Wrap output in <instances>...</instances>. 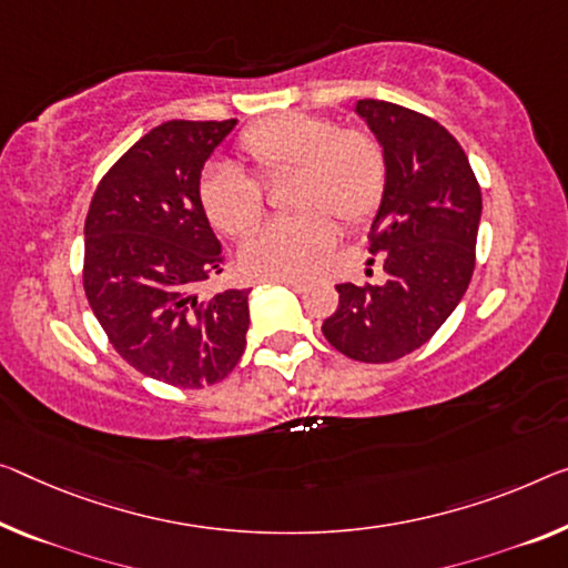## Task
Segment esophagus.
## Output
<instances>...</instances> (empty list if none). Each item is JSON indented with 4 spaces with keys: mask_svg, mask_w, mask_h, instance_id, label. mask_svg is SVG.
Listing matches in <instances>:
<instances>
[{
    "mask_svg": "<svg viewBox=\"0 0 568 568\" xmlns=\"http://www.w3.org/2000/svg\"><path fill=\"white\" fill-rule=\"evenodd\" d=\"M272 282L290 286V290H294V292H302L304 290V282H300V278H272Z\"/></svg>",
    "mask_w": 568,
    "mask_h": 568,
    "instance_id": "esophagus-1",
    "label": "esophagus"
}]
</instances>
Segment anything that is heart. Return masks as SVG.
<instances>
[{
	"instance_id": "heart-1",
	"label": "heart",
	"mask_w": 568,
	"mask_h": 568,
	"mask_svg": "<svg viewBox=\"0 0 568 568\" xmlns=\"http://www.w3.org/2000/svg\"><path fill=\"white\" fill-rule=\"evenodd\" d=\"M243 160L261 182L292 174L296 215L268 223L243 243L241 266L256 278H296L337 241L335 215L347 229L363 225L386 190V156L361 129H339L312 113H276L239 139ZM200 203L217 231L246 235L264 215V193L246 172L215 164L200 178Z\"/></svg>"
}]
</instances>
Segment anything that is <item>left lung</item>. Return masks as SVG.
Here are the masks:
<instances>
[{
	"instance_id": "obj_1",
	"label": "left lung",
	"mask_w": 568,
	"mask_h": 568,
	"mask_svg": "<svg viewBox=\"0 0 568 568\" xmlns=\"http://www.w3.org/2000/svg\"><path fill=\"white\" fill-rule=\"evenodd\" d=\"M386 156V190L371 223L383 284H337L327 343L361 363L422 347L465 296L475 272L483 195L457 139L434 119L388 101L355 103Z\"/></svg>"
}]
</instances>
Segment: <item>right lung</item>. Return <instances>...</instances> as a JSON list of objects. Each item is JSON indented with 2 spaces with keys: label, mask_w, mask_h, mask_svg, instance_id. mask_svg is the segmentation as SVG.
<instances>
[{
  "label": "right lung",
  "mask_w": 568,
  "mask_h": 568,
  "mask_svg": "<svg viewBox=\"0 0 568 568\" xmlns=\"http://www.w3.org/2000/svg\"><path fill=\"white\" fill-rule=\"evenodd\" d=\"M235 124L154 126L106 172L85 217L83 290L95 320L132 368L170 386H213L246 351L248 290L195 294L223 272L200 174Z\"/></svg>",
  "instance_id": "add662e5"
}]
</instances>
